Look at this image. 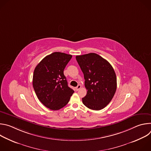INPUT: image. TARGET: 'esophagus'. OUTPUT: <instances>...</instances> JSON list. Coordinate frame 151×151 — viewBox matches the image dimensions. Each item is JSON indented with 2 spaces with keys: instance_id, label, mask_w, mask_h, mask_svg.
Masks as SVG:
<instances>
[{
  "instance_id": "1",
  "label": "esophagus",
  "mask_w": 151,
  "mask_h": 151,
  "mask_svg": "<svg viewBox=\"0 0 151 151\" xmlns=\"http://www.w3.org/2000/svg\"><path fill=\"white\" fill-rule=\"evenodd\" d=\"M81 88V85H78L77 87L75 88V89H76V91H78Z\"/></svg>"
}]
</instances>
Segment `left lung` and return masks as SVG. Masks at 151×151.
I'll use <instances>...</instances> for the list:
<instances>
[{
    "label": "left lung",
    "mask_w": 151,
    "mask_h": 151,
    "mask_svg": "<svg viewBox=\"0 0 151 151\" xmlns=\"http://www.w3.org/2000/svg\"><path fill=\"white\" fill-rule=\"evenodd\" d=\"M82 71L87 93L82 98L88 108L99 111L112 100L116 90V76L114 68L106 60L96 53L76 55Z\"/></svg>",
    "instance_id": "left-lung-1"
}]
</instances>
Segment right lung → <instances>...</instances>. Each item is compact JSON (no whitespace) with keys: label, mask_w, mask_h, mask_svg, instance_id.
Returning a JSON list of instances; mask_svg holds the SVG:
<instances>
[{"label":"right lung","mask_w":151,"mask_h":151,"mask_svg":"<svg viewBox=\"0 0 151 151\" xmlns=\"http://www.w3.org/2000/svg\"><path fill=\"white\" fill-rule=\"evenodd\" d=\"M72 55L55 52L43 58L35 69L33 87L40 101L57 111L65 106L74 91L68 87L64 69Z\"/></svg>","instance_id":"right-lung-1"}]
</instances>
